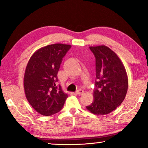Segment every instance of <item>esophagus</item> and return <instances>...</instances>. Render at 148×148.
I'll use <instances>...</instances> for the list:
<instances>
[{
    "mask_svg": "<svg viewBox=\"0 0 148 148\" xmlns=\"http://www.w3.org/2000/svg\"><path fill=\"white\" fill-rule=\"evenodd\" d=\"M84 90H82V89H79L77 90V91H76V94L78 95H81L84 93Z\"/></svg>",
    "mask_w": 148,
    "mask_h": 148,
    "instance_id": "obj_1",
    "label": "esophagus"
}]
</instances>
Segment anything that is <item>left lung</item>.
<instances>
[{
    "mask_svg": "<svg viewBox=\"0 0 148 148\" xmlns=\"http://www.w3.org/2000/svg\"><path fill=\"white\" fill-rule=\"evenodd\" d=\"M89 49L95 57L96 80L93 102L86 108L94 114H108L125 98L128 89L127 72L118 56L108 47L102 45Z\"/></svg>",
    "mask_w": 148,
    "mask_h": 148,
    "instance_id": "8db88e82",
    "label": "left lung"
}]
</instances>
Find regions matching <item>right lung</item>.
Returning <instances> with one entry per match:
<instances>
[{
    "label": "right lung",
    "instance_id": "right-lung-1",
    "mask_svg": "<svg viewBox=\"0 0 148 148\" xmlns=\"http://www.w3.org/2000/svg\"><path fill=\"white\" fill-rule=\"evenodd\" d=\"M71 45L55 44L42 47L32 55L24 76L26 98L31 106L42 116L59 112L68 97L61 86H57V73L62 58Z\"/></svg>",
    "mask_w": 148,
    "mask_h": 148
}]
</instances>
